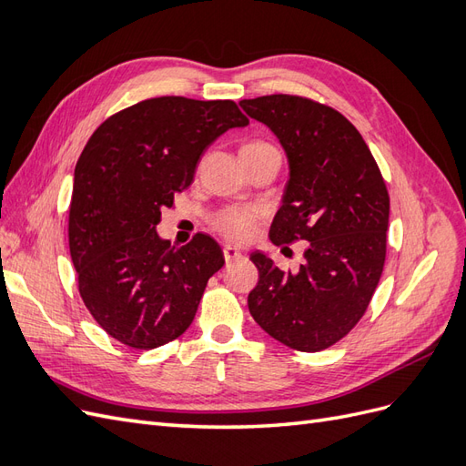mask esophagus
<instances>
[{"label":"esophagus","mask_w":466,"mask_h":466,"mask_svg":"<svg viewBox=\"0 0 466 466\" xmlns=\"http://www.w3.org/2000/svg\"><path fill=\"white\" fill-rule=\"evenodd\" d=\"M241 255H243V252L238 250L237 247H233V245H225V247H223V257H225V260H228V262L238 258Z\"/></svg>","instance_id":"34e87169"}]
</instances>
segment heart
<instances>
[{
	"instance_id": "obj_1",
	"label": "heart",
	"mask_w": 466,
	"mask_h": 466,
	"mask_svg": "<svg viewBox=\"0 0 466 466\" xmlns=\"http://www.w3.org/2000/svg\"><path fill=\"white\" fill-rule=\"evenodd\" d=\"M252 146H266L262 142H255L248 144L245 147H252ZM257 209L250 208H228L219 211L216 216L214 223L216 228L229 238H247L252 231V225L257 221Z\"/></svg>"
}]
</instances>
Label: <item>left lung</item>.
Wrapping results in <instances>:
<instances>
[{
	"label": "left lung",
	"mask_w": 466,
	"mask_h": 466,
	"mask_svg": "<svg viewBox=\"0 0 466 466\" xmlns=\"http://www.w3.org/2000/svg\"><path fill=\"white\" fill-rule=\"evenodd\" d=\"M284 147L289 180L270 241H307L298 272L257 250L258 284L248 311L278 342L320 351L344 338L368 309L383 274L389 192L356 126L340 112L293 95L238 103Z\"/></svg>",
	"instance_id": "8db88e82"
}]
</instances>
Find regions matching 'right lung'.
Listing matches in <instances>:
<instances>
[{
	"label": "right lung",
	"instance_id": "right-lung-1",
	"mask_svg": "<svg viewBox=\"0 0 466 466\" xmlns=\"http://www.w3.org/2000/svg\"><path fill=\"white\" fill-rule=\"evenodd\" d=\"M247 124L233 101L157 96L106 118L81 151L69 252L83 303L118 342L151 350L192 324L223 250L204 233L165 241L161 211L192 185L206 147Z\"/></svg>",
	"mask_w": 466,
	"mask_h": 466
}]
</instances>
